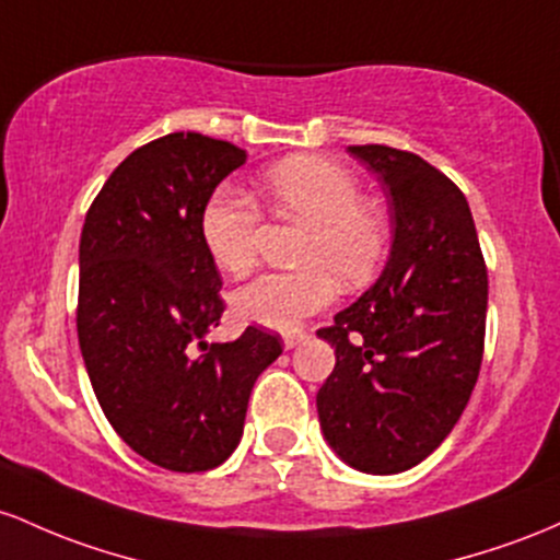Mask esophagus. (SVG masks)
<instances>
[{"label": "esophagus", "mask_w": 560, "mask_h": 560, "mask_svg": "<svg viewBox=\"0 0 560 560\" xmlns=\"http://www.w3.org/2000/svg\"><path fill=\"white\" fill-rule=\"evenodd\" d=\"M306 338V332H301V330H293V332H285V336H282V347L285 349H296L301 341H304Z\"/></svg>", "instance_id": "1"}]
</instances>
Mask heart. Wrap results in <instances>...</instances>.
I'll return each mask as SVG.
<instances>
[{
  "mask_svg": "<svg viewBox=\"0 0 560 560\" xmlns=\"http://www.w3.org/2000/svg\"><path fill=\"white\" fill-rule=\"evenodd\" d=\"M259 196L272 217L301 224L296 272L261 275L232 293V314L246 325L291 330L336 296V282L354 291L386 256L388 228L360 200V182L319 155H296L261 174ZM200 237L211 261L246 275L256 261L259 211L232 187H219L200 211Z\"/></svg>",
  "mask_w": 560,
  "mask_h": 560,
  "instance_id": "b5f03b06",
  "label": "heart"
}]
</instances>
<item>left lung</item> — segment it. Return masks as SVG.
Returning <instances> with one entry per match:
<instances>
[{"instance_id":"left-lung-1","label":"left lung","mask_w":560,"mask_h":560,"mask_svg":"<svg viewBox=\"0 0 560 560\" xmlns=\"http://www.w3.org/2000/svg\"><path fill=\"white\" fill-rule=\"evenodd\" d=\"M378 177L392 256L354 304L317 330L336 368L317 392L325 442L362 474H399L447 439L479 378L487 267L468 200L416 153L351 144Z\"/></svg>"}]
</instances>
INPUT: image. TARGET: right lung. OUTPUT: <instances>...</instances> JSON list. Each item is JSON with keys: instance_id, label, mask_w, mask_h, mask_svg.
Listing matches in <instances>:
<instances>
[{"instance_id": "right-lung-1", "label": "right lung", "mask_w": 560, "mask_h": 560, "mask_svg": "<svg viewBox=\"0 0 560 560\" xmlns=\"http://www.w3.org/2000/svg\"><path fill=\"white\" fill-rule=\"evenodd\" d=\"M246 159L196 131L142 144L118 163L81 230L77 328L94 394L137 455L179 474L235 452L250 388L282 354L280 338L259 328L203 341L224 304L200 211Z\"/></svg>"}]
</instances>
